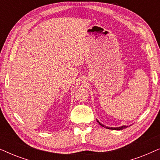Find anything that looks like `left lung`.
<instances>
[{
	"label": "left lung",
	"instance_id": "left-lung-1",
	"mask_svg": "<svg viewBox=\"0 0 160 160\" xmlns=\"http://www.w3.org/2000/svg\"><path fill=\"white\" fill-rule=\"evenodd\" d=\"M97 122H98V123H99L100 125H101L102 127H103V128H107V129H109V130H123V129H125V128H128V126L123 125V126H122V127H119V128H109V127H106V126L103 125V124H102L100 123V122L99 121H98V119H97Z\"/></svg>",
	"mask_w": 160,
	"mask_h": 160
}]
</instances>
